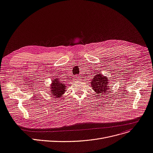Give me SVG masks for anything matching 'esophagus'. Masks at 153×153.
<instances>
[{
  "mask_svg": "<svg viewBox=\"0 0 153 153\" xmlns=\"http://www.w3.org/2000/svg\"><path fill=\"white\" fill-rule=\"evenodd\" d=\"M79 77L78 76H76V78H75V80H76V81H79Z\"/></svg>",
  "mask_w": 153,
  "mask_h": 153,
  "instance_id": "esophagus-1",
  "label": "esophagus"
}]
</instances>
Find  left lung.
Returning a JSON list of instances; mask_svg holds the SVG:
<instances>
[{
  "mask_svg": "<svg viewBox=\"0 0 153 153\" xmlns=\"http://www.w3.org/2000/svg\"><path fill=\"white\" fill-rule=\"evenodd\" d=\"M94 74L95 76L91 82V87L97 94L104 95L103 94H106L107 91L110 89V79L99 72L96 71Z\"/></svg>",
  "mask_w": 153,
  "mask_h": 153,
  "instance_id": "1",
  "label": "left lung"
}]
</instances>
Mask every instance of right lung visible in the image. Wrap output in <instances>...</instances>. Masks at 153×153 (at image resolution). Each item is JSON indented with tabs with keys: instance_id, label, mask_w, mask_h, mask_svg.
<instances>
[{
	"instance_id": "right-lung-1",
	"label": "right lung",
	"mask_w": 153,
	"mask_h": 153,
	"mask_svg": "<svg viewBox=\"0 0 153 153\" xmlns=\"http://www.w3.org/2000/svg\"><path fill=\"white\" fill-rule=\"evenodd\" d=\"M67 85L62 81L57 78H54L51 84L50 94L54 98H60L66 92Z\"/></svg>"
}]
</instances>
